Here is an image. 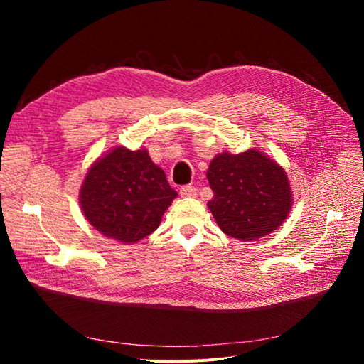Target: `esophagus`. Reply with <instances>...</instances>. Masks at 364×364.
I'll list each match as a JSON object with an SVG mask.
<instances>
[{"mask_svg":"<svg viewBox=\"0 0 364 364\" xmlns=\"http://www.w3.org/2000/svg\"><path fill=\"white\" fill-rule=\"evenodd\" d=\"M179 193H181L182 197H196L197 196V190L194 188V186H191V185L182 186V188L179 190Z\"/></svg>","mask_w":364,"mask_h":364,"instance_id":"obj_1","label":"esophagus"}]
</instances>
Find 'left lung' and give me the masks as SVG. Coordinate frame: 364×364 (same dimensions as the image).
Returning <instances> with one entry per match:
<instances>
[{
  "mask_svg": "<svg viewBox=\"0 0 364 364\" xmlns=\"http://www.w3.org/2000/svg\"><path fill=\"white\" fill-rule=\"evenodd\" d=\"M206 176L214 193L208 206L229 237L258 240L277 229L290 211L287 174L257 150L222 153L209 164Z\"/></svg>",
  "mask_w": 364,
  "mask_h": 364,
  "instance_id": "8db88e82",
  "label": "left lung"
}]
</instances>
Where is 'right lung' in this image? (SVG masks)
<instances>
[{
  "instance_id": "1",
  "label": "right lung",
  "mask_w": 364,
  "mask_h": 364,
  "mask_svg": "<svg viewBox=\"0 0 364 364\" xmlns=\"http://www.w3.org/2000/svg\"><path fill=\"white\" fill-rule=\"evenodd\" d=\"M176 196L147 150L117 147L87 171L80 203L98 232L130 245L159 226Z\"/></svg>"
}]
</instances>
